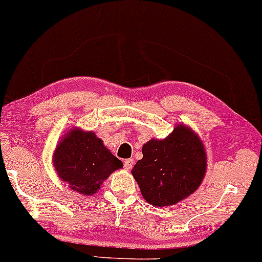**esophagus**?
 Segmentation results:
<instances>
[{
    "instance_id": "esophagus-1",
    "label": "esophagus",
    "mask_w": 262,
    "mask_h": 262,
    "mask_svg": "<svg viewBox=\"0 0 262 262\" xmlns=\"http://www.w3.org/2000/svg\"><path fill=\"white\" fill-rule=\"evenodd\" d=\"M132 166H134V159L124 160V168H125V170H131Z\"/></svg>"
}]
</instances>
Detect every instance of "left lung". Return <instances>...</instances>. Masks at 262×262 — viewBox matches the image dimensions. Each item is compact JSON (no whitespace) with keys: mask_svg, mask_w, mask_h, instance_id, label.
<instances>
[{"mask_svg":"<svg viewBox=\"0 0 262 262\" xmlns=\"http://www.w3.org/2000/svg\"><path fill=\"white\" fill-rule=\"evenodd\" d=\"M132 176L148 204L174 205L192 194L203 182L207 158L199 136L186 125H177L163 140L151 139Z\"/></svg>","mask_w":262,"mask_h":262,"instance_id":"8db88e82","label":"left lung"}]
</instances>
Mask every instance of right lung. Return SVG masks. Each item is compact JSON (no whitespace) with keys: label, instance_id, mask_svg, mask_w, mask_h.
Wrapping results in <instances>:
<instances>
[{"label":"right lung","instance_id":"right-lung-1","mask_svg":"<svg viewBox=\"0 0 262 262\" xmlns=\"http://www.w3.org/2000/svg\"><path fill=\"white\" fill-rule=\"evenodd\" d=\"M54 166L61 180L79 194L92 195L123 163L104 146L92 131L72 128L59 140L54 152Z\"/></svg>","mask_w":262,"mask_h":262}]
</instances>
